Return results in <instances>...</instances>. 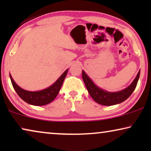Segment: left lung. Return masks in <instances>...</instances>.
I'll use <instances>...</instances> for the list:
<instances>
[{
	"instance_id": "obj_1",
	"label": "left lung",
	"mask_w": 151,
	"mask_h": 151,
	"mask_svg": "<svg viewBox=\"0 0 151 151\" xmlns=\"http://www.w3.org/2000/svg\"><path fill=\"white\" fill-rule=\"evenodd\" d=\"M139 75L140 71L138 72L133 82L124 89L117 92H109L97 86L84 71L82 73V79L88 93L97 103L104 106H112L119 104L129 98L137 86Z\"/></svg>"
}]
</instances>
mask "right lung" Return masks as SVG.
I'll return each mask as SVG.
<instances>
[{"label": "right lung", "mask_w": 151, "mask_h": 151, "mask_svg": "<svg viewBox=\"0 0 151 151\" xmlns=\"http://www.w3.org/2000/svg\"><path fill=\"white\" fill-rule=\"evenodd\" d=\"M68 69L62 74L58 79L49 87L45 89L38 91H29L20 88L17 85L12 78V76L9 75L12 84L15 89L16 92L19 96L20 98L28 104L34 105V106H43L52 102L58 94L63 85L64 80L67 76Z\"/></svg>", "instance_id": "1"}]
</instances>
